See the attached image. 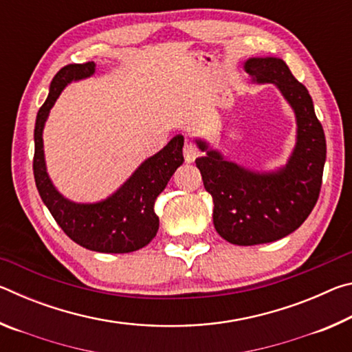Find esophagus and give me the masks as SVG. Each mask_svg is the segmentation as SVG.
I'll return each mask as SVG.
<instances>
[{
  "label": "esophagus",
  "instance_id": "esophagus-1",
  "mask_svg": "<svg viewBox=\"0 0 352 352\" xmlns=\"http://www.w3.org/2000/svg\"><path fill=\"white\" fill-rule=\"evenodd\" d=\"M183 155H184V160H186V163H192L194 160L199 157V148L195 147L192 142H186L183 147Z\"/></svg>",
  "mask_w": 352,
  "mask_h": 352
}]
</instances>
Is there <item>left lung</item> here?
<instances>
[{"mask_svg":"<svg viewBox=\"0 0 352 352\" xmlns=\"http://www.w3.org/2000/svg\"><path fill=\"white\" fill-rule=\"evenodd\" d=\"M256 83H273L296 118V144L289 162L272 172L250 170L195 140L205 157L195 160L205 189L212 195L214 228L234 245L283 239L312 212L326 162V138L307 88L278 57H252L243 63Z\"/></svg>","mask_w":352,"mask_h":352,"instance_id":"1","label":"left lung"}]
</instances>
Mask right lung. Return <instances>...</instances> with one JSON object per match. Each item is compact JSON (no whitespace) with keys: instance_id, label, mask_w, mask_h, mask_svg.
<instances>
[{"instance_id":"1","label":"right lung","mask_w":352,"mask_h":352,"mask_svg":"<svg viewBox=\"0 0 352 352\" xmlns=\"http://www.w3.org/2000/svg\"><path fill=\"white\" fill-rule=\"evenodd\" d=\"M96 63L63 67L51 82L50 94L35 121L34 178L47 210L71 241L99 253H130L146 247L157 236L160 220L153 205L174 172L183 164V135L172 138L158 153L147 158L115 194L98 204H76L65 199L46 172L43 127L50 110L65 87L94 74Z\"/></svg>"}]
</instances>
